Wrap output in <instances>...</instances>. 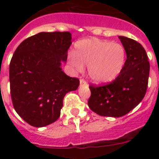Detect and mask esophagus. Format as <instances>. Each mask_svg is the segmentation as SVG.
<instances>
[{"label":"esophagus","mask_w":159,"mask_h":159,"mask_svg":"<svg viewBox=\"0 0 159 159\" xmlns=\"http://www.w3.org/2000/svg\"><path fill=\"white\" fill-rule=\"evenodd\" d=\"M80 86H87V82L83 79L80 80Z\"/></svg>","instance_id":"esophagus-1"}]
</instances>
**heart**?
Here are the masks:
<instances>
[{"mask_svg":"<svg viewBox=\"0 0 159 159\" xmlns=\"http://www.w3.org/2000/svg\"><path fill=\"white\" fill-rule=\"evenodd\" d=\"M72 64L77 70L88 67V76L97 84L112 82L122 71L125 62V50L120 43L91 38L78 41Z\"/></svg>","mask_w":159,"mask_h":159,"instance_id":"1","label":"heart"}]
</instances>
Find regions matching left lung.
I'll return each instance as SVG.
<instances>
[{
  "label": "left lung",
  "mask_w": 159,
  "mask_h": 159,
  "mask_svg": "<svg viewBox=\"0 0 159 159\" xmlns=\"http://www.w3.org/2000/svg\"><path fill=\"white\" fill-rule=\"evenodd\" d=\"M119 39L127 56L122 71L110 84L89 87L88 106L102 116L121 117L129 113L140 103L148 87L150 67L144 48L132 39Z\"/></svg>",
  "instance_id": "8db88e82"
}]
</instances>
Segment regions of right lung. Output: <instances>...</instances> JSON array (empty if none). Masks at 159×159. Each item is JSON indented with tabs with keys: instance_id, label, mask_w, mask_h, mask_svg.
Instances as JSON below:
<instances>
[{
	"instance_id": "right-lung-1",
	"label": "right lung",
	"mask_w": 159,
	"mask_h": 159,
	"mask_svg": "<svg viewBox=\"0 0 159 159\" xmlns=\"http://www.w3.org/2000/svg\"><path fill=\"white\" fill-rule=\"evenodd\" d=\"M72 44L69 32H40L16 48L10 63L11 95L14 108L24 120L43 127L57 120L63 98L76 91L79 80L62 71Z\"/></svg>"
}]
</instances>
